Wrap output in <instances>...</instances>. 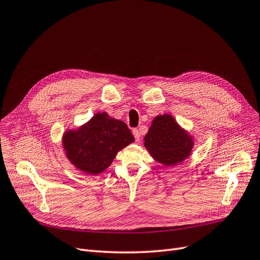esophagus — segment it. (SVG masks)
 I'll return each instance as SVG.
<instances>
[{
  "instance_id": "34e87169",
  "label": "esophagus",
  "mask_w": 260,
  "mask_h": 260,
  "mask_svg": "<svg viewBox=\"0 0 260 260\" xmlns=\"http://www.w3.org/2000/svg\"><path fill=\"white\" fill-rule=\"evenodd\" d=\"M133 134H134V137H135V140H136L137 142H139V141H140V137H141L140 131L137 129V128H135V129L133 131Z\"/></svg>"
}]
</instances>
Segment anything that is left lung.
<instances>
[{"instance_id":"left-lung-1","label":"left lung","mask_w":260,"mask_h":260,"mask_svg":"<svg viewBox=\"0 0 260 260\" xmlns=\"http://www.w3.org/2000/svg\"><path fill=\"white\" fill-rule=\"evenodd\" d=\"M145 146L157 161L167 166L186 158L193 140L169 114L158 115L145 136Z\"/></svg>"}]
</instances>
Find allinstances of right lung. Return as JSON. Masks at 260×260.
<instances>
[{
  "instance_id": "right-lung-1",
  "label": "right lung",
  "mask_w": 260,
  "mask_h": 260,
  "mask_svg": "<svg viewBox=\"0 0 260 260\" xmlns=\"http://www.w3.org/2000/svg\"><path fill=\"white\" fill-rule=\"evenodd\" d=\"M134 140L126 124L103 112L76 132H67L64 149L77 168L98 175L110 166L118 151Z\"/></svg>"
}]
</instances>
